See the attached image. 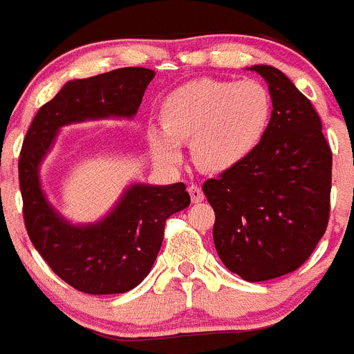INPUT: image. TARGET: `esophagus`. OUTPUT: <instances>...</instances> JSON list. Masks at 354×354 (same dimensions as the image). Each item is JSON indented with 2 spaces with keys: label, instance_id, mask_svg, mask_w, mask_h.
<instances>
[{
  "label": "esophagus",
  "instance_id": "1",
  "mask_svg": "<svg viewBox=\"0 0 354 354\" xmlns=\"http://www.w3.org/2000/svg\"><path fill=\"white\" fill-rule=\"evenodd\" d=\"M188 194L192 197V203H203L204 201V194L203 190H201L199 185H190V187H188Z\"/></svg>",
  "mask_w": 354,
  "mask_h": 354
}]
</instances>
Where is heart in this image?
Returning a JSON list of instances; mask_svg holds the SVG:
<instances>
[{
    "label": "heart",
    "mask_w": 354,
    "mask_h": 354,
    "mask_svg": "<svg viewBox=\"0 0 354 354\" xmlns=\"http://www.w3.org/2000/svg\"><path fill=\"white\" fill-rule=\"evenodd\" d=\"M272 113L269 91L257 80L201 78L171 91L160 102L162 125H148L147 140L160 162L178 164L181 141L192 140L201 169L223 173L239 166L266 136Z\"/></svg>",
    "instance_id": "obj_1"
}]
</instances>
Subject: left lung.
Wrapping results in <instances>:
<instances>
[{
  "label": "left lung",
  "instance_id": "obj_1",
  "mask_svg": "<svg viewBox=\"0 0 354 354\" xmlns=\"http://www.w3.org/2000/svg\"><path fill=\"white\" fill-rule=\"evenodd\" d=\"M269 84L272 113L246 160L203 185L214 209L223 266L246 281L293 272L315 252L330 216L332 150L311 101L272 66L250 68Z\"/></svg>",
  "mask_w": 354,
  "mask_h": 354
}]
</instances>
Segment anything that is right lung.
Here are the masks:
<instances>
[{"label": "right lung", "instance_id": "1", "mask_svg": "<svg viewBox=\"0 0 354 354\" xmlns=\"http://www.w3.org/2000/svg\"><path fill=\"white\" fill-rule=\"evenodd\" d=\"M155 71L120 68L97 77L71 80L32 118L19 158L22 214L32 246L62 281L91 295L125 293L150 272L171 214L185 209L190 196L185 183L125 188L106 216L73 225L48 203L39 166L59 129L99 118H132Z\"/></svg>", "mask_w": 354, "mask_h": 354}]
</instances>
